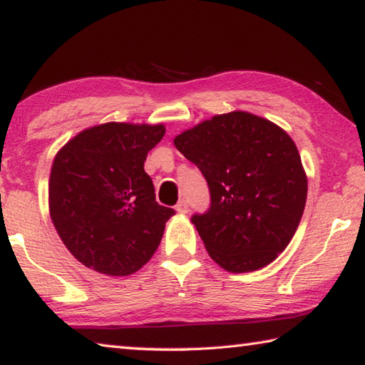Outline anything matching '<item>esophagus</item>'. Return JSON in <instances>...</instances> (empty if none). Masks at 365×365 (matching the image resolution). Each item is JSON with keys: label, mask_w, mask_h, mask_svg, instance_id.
<instances>
[{"label": "esophagus", "mask_w": 365, "mask_h": 365, "mask_svg": "<svg viewBox=\"0 0 365 365\" xmlns=\"http://www.w3.org/2000/svg\"><path fill=\"white\" fill-rule=\"evenodd\" d=\"M175 211L178 212V214H187L188 212V202H187V200H180L177 202V206H175Z\"/></svg>", "instance_id": "34e87169"}]
</instances>
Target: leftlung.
<instances>
[{"instance_id": "left-lung-1", "label": "left lung", "mask_w": 365, "mask_h": 365, "mask_svg": "<svg viewBox=\"0 0 365 365\" xmlns=\"http://www.w3.org/2000/svg\"><path fill=\"white\" fill-rule=\"evenodd\" d=\"M211 193L191 217L206 250L233 274L270 264L292 242L306 206L307 178L289 135L262 117L233 110L177 135Z\"/></svg>"}]
</instances>
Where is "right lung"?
Masks as SVG:
<instances>
[{
	"label": "right lung",
	"instance_id": "1",
	"mask_svg": "<svg viewBox=\"0 0 365 365\" xmlns=\"http://www.w3.org/2000/svg\"><path fill=\"white\" fill-rule=\"evenodd\" d=\"M165 133L159 125L108 122L61 148L49 175V214L77 261L125 277L150 261L174 209L160 206L145 172L148 151Z\"/></svg>",
	"mask_w": 365,
	"mask_h": 365
}]
</instances>
